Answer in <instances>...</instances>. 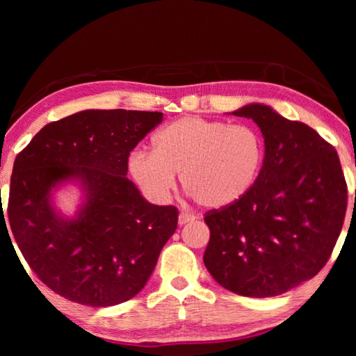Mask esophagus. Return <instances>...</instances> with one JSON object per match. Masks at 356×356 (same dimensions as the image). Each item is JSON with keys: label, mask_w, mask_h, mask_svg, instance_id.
Here are the masks:
<instances>
[{"label": "esophagus", "mask_w": 356, "mask_h": 356, "mask_svg": "<svg viewBox=\"0 0 356 356\" xmlns=\"http://www.w3.org/2000/svg\"><path fill=\"white\" fill-rule=\"evenodd\" d=\"M195 220V217L194 216H191V214H186V213H182L179 216V225L182 226V225H186V223H191V222H194Z\"/></svg>", "instance_id": "1"}]
</instances>
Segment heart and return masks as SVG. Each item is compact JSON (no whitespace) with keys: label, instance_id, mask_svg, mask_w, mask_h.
I'll return each instance as SVG.
<instances>
[{"label":"heart","instance_id":"heart-1","mask_svg":"<svg viewBox=\"0 0 356 356\" xmlns=\"http://www.w3.org/2000/svg\"><path fill=\"white\" fill-rule=\"evenodd\" d=\"M153 151L136 149L128 171L149 199L163 202L180 184L195 202L220 209L238 202L259 179L264 139L255 127L226 120L184 116L161 128Z\"/></svg>","mask_w":356,"mask_h":356}]
</instances>
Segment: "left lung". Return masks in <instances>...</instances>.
Returning a JSON list of instances; mask_svg holds the SVG:
<instances>
[{
    "instance_id": "8db88e82",
    "label": "left lung",
    "mask_w": 356,
    "mask_h": 356,
    "mask_svg": "<svg viewBox=\"0 0 356 356\" xmlns=\"http://www.w3.org/2000/svg\"><path fill=\"white\" fill-rule=\"evenodd\" d=\"M231 115L259 125L264 162L251 191L207 214L211 236L203 261L225 289L275 297L327 263L343 228L347 185L335 148L314 128L263 104Z\"/></svg>"
}]
</instances>
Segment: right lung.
<instances>
[{"mask_svg":"<svg viewBox=\"0 0 356 356\" xmlns=\"http://www.w3.org/2000/svg\"><path fill=\"white\" fill-rule=\"evenodd\" d=\"M162 118L159 111H78L41 128L15 159L7 207L13 237L29 266L61 297L115 306L138 295L153 274L179 213L143 199L127 171L133 148ZM67 184L80 190L72 216L54 202Z\"/></svg>","mask_w":356,"mask_h":356,"instance_id":"right-lung-1","label":"right lung"}]
</instances>
